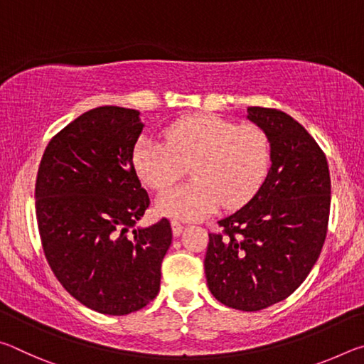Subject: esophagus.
Instances as JSON below:
<instances>
[{"label": "esophagus", "mask_w": 364, "mask_h": 364, "mask_svg": "<svg viewBox=\"0 0 364 364\" xmlns=\"http://www.w3.org/2000/svg\"><path fill=\"white\" fill-rule=\"evenodd\" d=\"M171 230H173L175 236H180V234H181L183 230H184V225L181 223V221L173 220V221H171Z\"/></svg>", "instance_id": "34e87169"}]
</instances>
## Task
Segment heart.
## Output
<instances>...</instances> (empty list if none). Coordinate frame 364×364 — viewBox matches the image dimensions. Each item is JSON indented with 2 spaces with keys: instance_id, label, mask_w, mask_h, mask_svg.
<instances>
[{
  "instance_id": "obj_1",
  "label": "heart",
  "mask_w": 364,
  "mask_h": 364,
  "mask_svg": "<svg viewBox=\"0 0 364 364\" xmlns=\"http://www.w3.org/2000/svg\"><path fill=\"white\" fill-rule=\"evenodd\" d=\"M273 159L268 133L258 125L212 114L184 117L165 130V141L143 136L133 152L138 175L154 191H164L186 173L193 180L157 199L160 213L197 220L223 204L241 207L267 180Z\"/></svg>"
}]
</instances>
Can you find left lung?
Here are the masks:
<instances>
[{"mask_svg":"<svg viewBox=\"0 0 364 364\" xmlns=\"http://www.w3.org/2000/svg\"><path fill=\"white\" fill-rule=\"evenodd\" d=\"M247 117L269 136V173L249 204L208 234L204 268L215 299L258 311L287 299L321 254L331 176L323 149L291 115L249 107Z\"/></svg>","mask_w":364,"mask_h":364,"instance_id":"1","label":"left lung"}]
</instances>
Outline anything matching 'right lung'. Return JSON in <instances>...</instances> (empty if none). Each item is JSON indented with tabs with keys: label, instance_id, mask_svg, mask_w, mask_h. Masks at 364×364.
<instances>
[{
	"label": "right lung",
	"instance_id": "1",
	"mask_svg": "<svg viewBox=\"0 0 364 364\" xmlns=\"http://www.w3.org/2000/svg\"><path fill=\"white\" fill-rule=\"evenodd\" d=\"M141 130L138 110L91 109L54 134L36 175L49 267L73 299L104 315H128L156 299L171 244L168 218L133 228L151 204L133 165Z\"/></svg>",
	"mask_w": 364,
	"mask_h": 364
}]
</instances>
